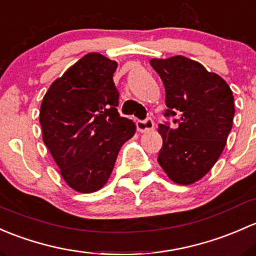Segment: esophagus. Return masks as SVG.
<instances>
[{"instance_id": "1", "label": "esophagus", "mask_w": 256, "mask_h": 256, "mask_svg": "<svg viewBox=\"0 0 256 256\" xmlns=\"http://www.w3.org/2000/svg\"><path fill=\"white\" fill-rule=\"evenodd\" d=\"M154 128V122L150 117H146V120H138L136 122V129L139 132H148V130H152Z\"/></svg>"}]
</instances>
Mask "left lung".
Masks as SVG:
<instances>
[{"mask_svg": "<svg viewBox=\"0 0 256 256\" xmlns=\"http://www.w3.org/2000/svg\"><path fill=\"white\" fill-rule=\"evenodd\" d=\"M150 65L164 84V117L178 124H159L158 162L170 180L190 185L206 175L224 149L236 112L233 92L217 74L181 55L152 59Z\"/></svg>", "mask_w": 256, "mask_h": 256, "instance_id": "1", "label": "left lung"}]
</instances>
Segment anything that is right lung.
I'll use <instances>...</instances> for the list:
<instances>
[{
	"instance_id": "right-lung-1",
	"label": "right lung",
	"mask_w": 256,
	"mask_h": 256,
	"mask_svg": "<svg viewBox=\"0 0 256 256\" xmlns=\"http://www.w3.org/2000/svg\"><path fill=\"white\" fill-rule=\"evenodd\" d=\"M117 62L90 52L52 84L40 106L43 140L65 182L78 192L104 187L136 124L120 117Z\"/></svg>"
}]
</instances>
